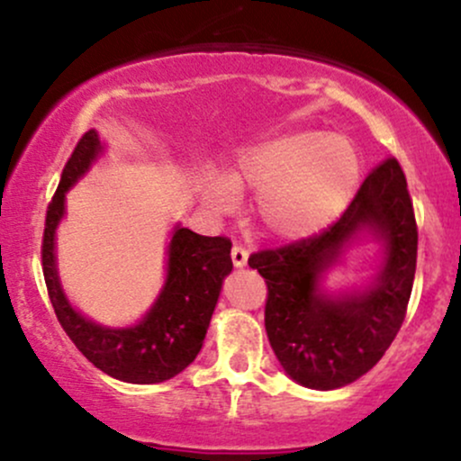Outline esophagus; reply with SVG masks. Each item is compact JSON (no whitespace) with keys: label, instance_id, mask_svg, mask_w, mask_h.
I'll return each mask as SVG.
<instances>
[{"label":"esophagus","instance_id":"1","mask_svg":"<svg viewBox=\"0 0 461 461\" xmlns=\"http://www.w3.org/2000/svg\"><path fill=\"white\" fill-rule=\"evenodd\" d=\"M247 256H249V254H247V249H245L243 245L236 243L234 247H231V260H234L236 267H245V265H247Z\"/></svg>","mask_w":461,"mask_h":461}]
</instances>
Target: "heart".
Listing matches in <instances>:
<instances>
[{"mask_svg": "<svg viewBox=\"0 0 461 461\" xmlns=\"http://www.w3.org/2000/svg\"><path fill=\"white\" fill-rule=\"evenodd\" d=\"M360 161L347 139L292 132L240 149L225 178L203 187L212 210L231 212L239 192L256 194L260 225L278 239H304L331 225L348 205Z\"/></svg>", "mask_w": 461, "mask_h": 461, "instance_id": "heart-1", "label": "heart"}]
</instances>
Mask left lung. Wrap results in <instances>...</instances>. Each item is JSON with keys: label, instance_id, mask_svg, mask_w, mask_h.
I'll use <instances>...</instances> for the list:
<instances>
[{"label": "left lung", "instance_id": "left-lung-1", "mask_svg": "<svg viewBox=\"0 0 461 461\" xmlns=\"http://www.w3.org/2000/svg\"><path fill=\"white\" fill-rule=\"evenodd\" d=\"M369 229L385 243V267L365 293L322 294L317 280L341 249ZM418 263V225L397 158L373 167L333 225L249 256L267 283L265 329L276 357L298 384L340 389L380 362L395 340Z\"/></svg>", "mask_w": 461, "mask_h": 461}]
</instances>
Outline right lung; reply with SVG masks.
Returning a JSON list of instances; mask_svg holds the SVG:
<instances>
[{
  "mask_svg": "<svg viewBox=\"0 0 461 461\" xmlns=\"http://www.w3.org/2000/svg\"><path fill=\"white\" fill-rule=\"evenodd\" d=\"M101 152L95 130L79 139L46 212L41 265L57 320L75 347L104 373L132 384H157L178 375L201 351L222 280L231 271V240L174 230L167 247V278L157 303L139 324L110 329L70 307L55 265V230L66 210V192L88 172Z\"/></svg>",
  "mask_w": 461,
  "mask_h": 461,
  "instance_id": "obj_1",
  "label": "right lung"
}]
</instances>
